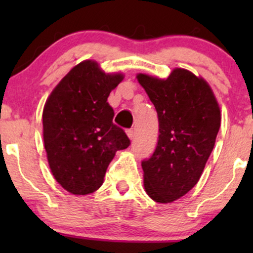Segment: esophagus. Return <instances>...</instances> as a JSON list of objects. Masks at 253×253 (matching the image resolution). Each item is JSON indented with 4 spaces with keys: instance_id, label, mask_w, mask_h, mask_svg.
<instances>
[{
    "instance_id": "1",
    "label": "esophagus",
    "mask_w": 253,
    "mask_h": 253,
    "mask_svg": "<svg viewBox=\"0 0 253 253\" xmlns=\"http://www.w3.org/2000/svg\"><path fill=\"white\" fill-rule=\"evenodd\" d=\"M126 133H127V135H128V138L130 139V140L134 138V132H133V129H127Z\"/></svg>"
}]
</instances>
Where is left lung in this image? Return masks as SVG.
Returning <instances> with one entry per match:
<instances>
[{
    "label": "left lung",
    "instance_id": "8db88e82",
    "mask_svg": "<svg viewBox=\"0 0 253 253\" xmlns=\"http://www.w3.org/2000/svg\"><path fill=\"white\" fill-rule=\"evenodd\" d=\"M138 82L158 115L153 155L141 162L144 187L153 201H176L199 182L213 151L221 123L210 84L184 69L167 80L139 74Z\"/></svg>",
    "mask_w": 253,
    "mask_h": 253
}]
</instances>
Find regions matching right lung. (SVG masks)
<instances>
[{
    "mask_svg": "<svg viewBox=\"0 0 253 253\" xmlns=\"http://www.w3.org/2000/svg\"><path fill=\"white\" fill-rule=\"evenodd\" d=\"M123 78L84 60L46 101L42 128L48 165L56 181L74 195L97 190L115 152L129 146L125 130L113 124L114 110L107 102Z\"/></svg>",
    "mask_w": 253,
    "mask_h": 253,
    "instance_id": "obj_1",
    "label": "right lung"
}]
</instances>
